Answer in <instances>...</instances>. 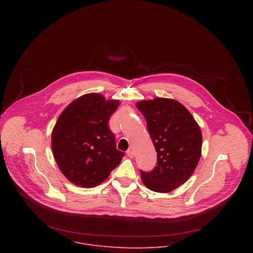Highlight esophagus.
<instances>
[{
  "mask_svg": "<svg viewBox=\"0 0 253 253\" xmlns=\"http://www.w3.org/2000/svg\"><path fill=\"white\" fill-rule=\"evenodd\" d=\"M126 155H127L129 158H133V157H134L133 150H132V149H128V150L126 151Z\"/></svg>",
  "mask_w": 253,
  "mask_h": 253,
  "instance_id": "esophagus-1",
  "label": "esophagus"
}]
</instances>
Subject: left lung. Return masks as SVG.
<instances>
[{"label":"left lung","instance_id":"obj_1","mask_svg":"<svg viewBox=\"0 0 253 253\" xmlns=\"http://www.w3.org/2000/svg\"><path fill=\"white\" fill-rule=\"evenodd\" d=\"M157 152V166L142 171L151 191L169 193L184 184L196 169L202 154V131L191 113L174 99L157 97L136 104Z\"/></svg>","mask_w":253,"mask_h":253}]
</instances>
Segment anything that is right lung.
<instances>
[{
  "label": "right lung",
  "mask_w": 253,
  "mask_h": 253,
  "mask_svg": "<svg viewBox=\"0 0 253 253\" xmlns=\"http://www.w3.org/2000/svg\"><path fill=\"white\" fill-rule=\"evenodd\" d=\"M118 100L98 93L84 94L60 114L51 134L54 160L65 177L83 188H93L108 178L125 153L116 148L109 128Z\"/></svg>",
  "instance_id": "obj_1"
}]
</instances>
